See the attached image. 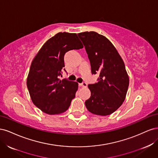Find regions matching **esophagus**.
I'll use <instances>...</instances> for the list:
<instances>
[{
	"mask_svg": "<svg viewBox=\"0 0 158 158\" xmlns=\"http://www.w3.org/2000/svg\"><path fill=\"white\" fill-rule=\"evenodd\" d=\"M79 85H80V86H82V87H87V85H88L87 83L86 82H82V83H80Z\"/></svg>",
	"mask_w": 158,
	"mask_h": 158,
	"instance_id": "esophagus-1",
	"label": "esophagus"
}]
</instances>
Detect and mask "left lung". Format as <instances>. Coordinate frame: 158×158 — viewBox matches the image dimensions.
I'll return each instance as SVG.
<instances>
[{"instance_id": "1", "label": "left lung", "mask_w": 158, "mask_h": 158, "mask_svg": "<svg viewBox=\"0 0 158 158\" xmlns=\"http://www.w3.org/2000/svg\"><path fill=\"white\" fill-rule=\"evenodd\" d=\"M85 47L92 74H99L98 82L89 84L90 98L85 102L89 112L106 116L113 113L125 101L129 78L125 63L107 38L95 31L78 34Z\"/></svg>"}]
</instances>
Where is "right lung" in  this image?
Listing matches in <instances>:
<instances>
[{"mask_svg":"<svg viewBox=\"0 0 158 158\" xmlns=\"http://www.w3.org/2000/svg\"><path fill=\"white\" fill-rule=\"evenodd\" d=\"M83 48L76 33L60 32L47 40L33 60L27 87L33 104L49 114L65 112L75 98L78 84L60 80L66 52Z\"/></svg>","mask_w":158,"mask_h":158,"instance_id":"add662e5","label":"right lung"}]
</instances>
